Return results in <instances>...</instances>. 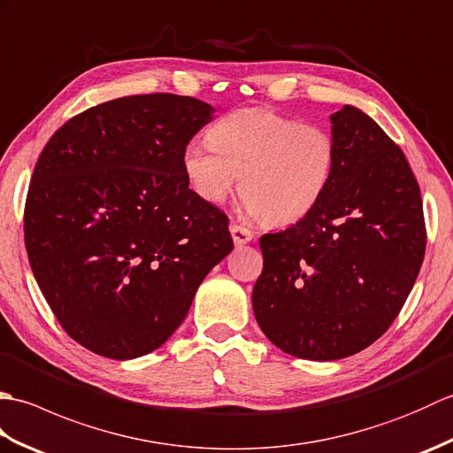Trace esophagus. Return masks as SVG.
<instances>
[{
	"mask_svg": "<svg viewBox=\"0 0 453 453\" xmlns=\"http://www.w3.org/2000/svg\"><path fill=\"white\" fill-rule=\"evenodd\" d=\"M229 232H232L235 245H245V243L253 242V239H255V234L251 232V229L245 227V226H239V224L229 226Z\"/></svg>",
	"mask_w": 453,
	"mask_h": 453,
	"instance_id": "1",
	"label": "esophagus"
}]
</instances>
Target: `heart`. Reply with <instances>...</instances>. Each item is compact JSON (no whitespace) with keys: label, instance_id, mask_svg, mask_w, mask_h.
Returning a JSON list of instances; mask_svg holds the SVG:
<instances>
[{"label":"heart","instance_id":"heart-1","mask_svg":"<svg viewBox=\"0 0 453 453\" xmlns=\"http://www.w3.org/2000/svg\"><path fill=\"white\" fill-rule=\"evenodd\" d=\"M336 163L333 134L265 107H243L190 142L182 169L206 202H224L242 175L243 208L273 226L296 224L325 196Z\"/></svg>","mask_w":453,"mask_h":453}]
</instances>
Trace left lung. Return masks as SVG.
<instances>
[{
  "mask_svg": "<svg viewBox=\"0 0 453 453\" xmlns=\"http://www.w3.org/2000/svg\"><path fill=\"white\" fill-rule=\"evenodd\" d=\"M331 122V185L311 214L261 237L253 288L268 341L305 360L346 358L378 341L405 305L426 249L420 187L405 153L349 104Z\"/></svg>",
  "mask_w": 453,
  "mask_h": 453,
  "instance_id": "obj_1",
  "label": "left lung"
}]
</instances>
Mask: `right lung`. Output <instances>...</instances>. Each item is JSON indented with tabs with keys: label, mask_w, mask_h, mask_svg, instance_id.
<instances>
[{
	"label": "right lung",
	"mask_w": 453,
	"mask_h": 453,
	"mask_svg": "<svg viewBox=\"0 0 453 453\" xmlns=\"http://www.w3.org/2000/svg\"><path fill=\"white\" fill-rule=\"evenodd\" d=\"M214 109L173 93L101 103L54 132L28 185L25 247L62 329L130 360L159 349L234 249L182 156Z\"/></svg>",
	"instance_id": "obj_1"
}]
</instances>
